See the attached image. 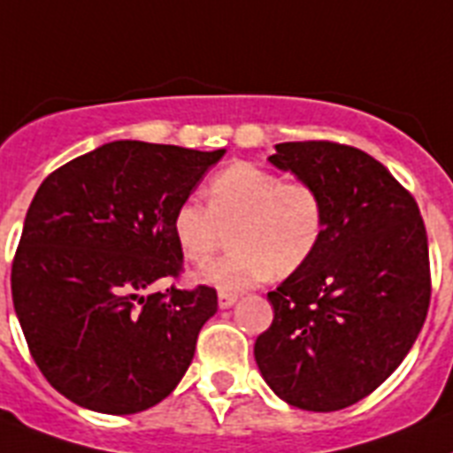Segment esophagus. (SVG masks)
<instances>
[{"instance_id": "esophagus-1", "label": "esophagus", "mask_w": 453, "mask_h": 453, "mask_svg": "<svg viewBox=\"0 0 453 453\" xmlns=\"http://www.w3.org/2000/svg\"><path fill=\"white\" fill-rule=\"evenodd\" d=\"M237 302V295L234 292H219V306L220 309H230Z\"/></svg>"}]
</instances>
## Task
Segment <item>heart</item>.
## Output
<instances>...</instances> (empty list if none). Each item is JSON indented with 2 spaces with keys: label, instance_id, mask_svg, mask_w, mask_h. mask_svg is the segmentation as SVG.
Returning a JSON list of instances; mask_svg holds the SVG:
<instances>
[{
  "label": "heart",
  "instance_id": "b5f03b06",
  "mask_svg": "<svg viewBox=\"0 0 453 453\" xmlns=\"http://www.w3.org/2000/svg\"><path fill=\"white\" fill-rule=\"evenodd\" d=\"M326 227L325 197L306 180L239 161L211 177L207 207L184 200L173 214V233L186 262L203 267L226 244L233 253L197 273L223 292H242L290 276L313 257Z\"/></svg>",
  "mask_w": 453,
  "mask_h": 453
}]
</instances>
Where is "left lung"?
<instances>
[{
    "label": "left lung",
    "instance_id": "obj_1",
    "mask_svg": "<svg viewBox=\"0 0 453 453\" xmlns=\"http://www.w3.org/2000/svg\"><path fill=\"white\" fill-rule=\"evenodd\" d=\"M269 161L325 197L322 244L267 295L256 341L267 385L295 408L334 412L373 394L405 359L431 303L426 226L412 193L366 151L280 142Z\"/></svg>",
    "mask_w": 453,
    "mask_h": 453
}]
</instances>
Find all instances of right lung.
I'll return each instance as SVG.
<instances>
[{
    "instance_id": "1",
    "label": "right lung",
    "mask_w": 453,
    "mask_h": 453,
    "mask_svg": "<svg viewBox=\"0 0 453 453\" xmlns=\"http://www.w3.org/2000/svg\"><path fill=\"white\" fill-rule=\"evenodd\" d=\"M223 150L117 140L43 180L11 292L27 348L68 401L105 414L161 403L184 378L214 288L144 290L184 269L173 214Z\"/></svg>"
}]
</instances>
